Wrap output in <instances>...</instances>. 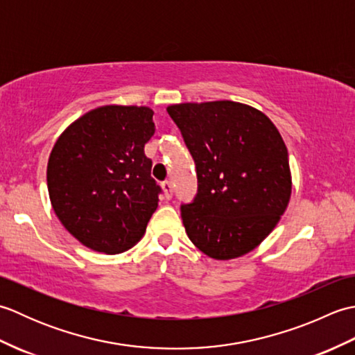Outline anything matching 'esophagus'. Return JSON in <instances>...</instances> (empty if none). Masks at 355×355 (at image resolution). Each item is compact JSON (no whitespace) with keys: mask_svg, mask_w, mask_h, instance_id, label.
Masks as SVG:
<instances>
[{"mask_svg":"<svg viewBox=\"0 0 355 355\" xmlns=\"http://www.w3.org/2000/svg\"><path fill=\"white\" fill-rule=\"evenodd\" d=\"M162 187H163V192H164L166 200H171V198H172V193H173L172 183H171V182H164V183L162 184Z\"/></svg>","mask_w":355,"mask_h":355,"instance_id":"obj_1","label":"esophagus"}]
</instances>
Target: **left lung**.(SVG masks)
I'll list each match as a JSON object with an SVG mask.
<instances>
[{"instance_id": "8db88e82", "label": "left lung", "mask_w": 355, "mask_h": 355, "mask_svg": "<svg viewBox=\"0 0 355 355\" xmlns=\"http://www.w3.org/2000/svg\"><path fill=\"white\" fill-rule=\"evenodd\" d=\"M198 177V193L182 206L193 245L209 258H239L266 239L291 197V171L282 135L250 105L215 101L173 103Z\"/></svg>"}]
</instances>
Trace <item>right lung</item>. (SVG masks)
I'll use <instances>...</instances> for the list:
<instances>
[{
    "instance_id": "add662e5",
    "label": "right lung",
    "mask_w": 355,
    "mask_h": 355,
    "mask_svg": "<svg viewBox=\"0 0 355 355\" xmlns=\"http://www.w3.org/2000/svg\"><path fill=\"white\" fill-rule=\"evenodd\" d=\"M154 111L103 105L59 135L47 164V187L58 220L82 245L116 254L145 235L160 186L150 178L145 143L155 132Z\"/></svg>"
}]
</instances>
